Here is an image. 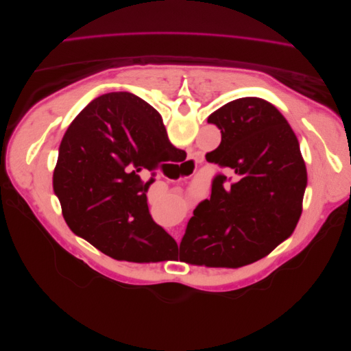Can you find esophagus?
Listing matches in <instances>:
<instances>
[{
    "mask_svg": "<svg viewBox=\"0 0 351 351\" xmlns=\"http://www.w3.org/2000/svg\"><path fill=\"white\" fill-rule=\"evenodd\" d=\"M190 162H195V164H197V158H195V157H193V158H191V161H189V164H190ZM178 240H180V236H177V241H178Z\"/></svg>",
    "mask_w": 351,
    "mask_h": 351,
    "instance_id": "obj_1",
    "label": "esophagus"
}]
</instances>
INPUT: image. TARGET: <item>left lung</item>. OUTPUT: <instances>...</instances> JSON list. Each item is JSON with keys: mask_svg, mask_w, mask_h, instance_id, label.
<instances>
[{"mask_svg": "<svg viewBox=\"0 0 351 351\" xmlns=\"http://www.w3.org/2000/svg\"><path fill=\"white\" fill-rule=\"evenodd\" d=\"M207 121L221 131L210 162L234 176L213 178L211 197L194 210L181 244L195 264L234 269L270 254L291 234L307 170L290 124L263 98H237Z\"/></svg>", "mask_w": 351, "mask_h": 351, "instance_id": "left-lung-1", "label": "left lung"}]
</instances>
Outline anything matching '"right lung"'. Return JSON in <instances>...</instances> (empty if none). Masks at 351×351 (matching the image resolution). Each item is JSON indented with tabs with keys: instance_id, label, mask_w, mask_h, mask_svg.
<instances>
[{
	"instance_id": "obj_1",
	"label": "right lung",
	"mask_w": 351,
	"mask_h": 351,
	"mask_svg": "<svg viewBox=\"0 0 351 351\" xmlns=\"http://www.w3.org/2000/svg\"><path fill=\"white\" fill-rule=\"evenodd\" d=\"M156 108L130 93L97 97L65 131L53 186L75 234L104 254L161 261L177 247L147 204L161 162L178 153ZM149 171L143 182L139 176Z\"/></svg>"
}]
</instances>
